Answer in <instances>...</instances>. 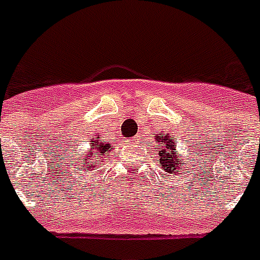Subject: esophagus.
<instances>
[{
  "instance_id": "1",
  "label": "esophagus",
  "mask_w": 260,
  "mask_h": 260,
  "mask_svg": "<svg viewBox=\"0 0 260 260\" xmlns=\"http://www.w3.org/2000/svg\"><path fill=\"white\" fill-rule=\"evenodd\" d=\"M135 142H136V139H131L129 140V143H135Z\"/></svg>"
}]
</instances>
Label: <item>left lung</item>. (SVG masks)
<instances>
[{"label": "left lung", "instance_id": "left-lung-1", "mask_svg": "<svg viewBox=\"0 0 260 260\" xmlns=\"http://www.w3.org/2000/svg\"><path fill=\"white\" fill-rule=\"evenodd\" d=\"M156 142H159V144H160L159 148H156V163L159 165V169H162L166 177H171V175L175 177L178 171H181L182 174H186V170H190V173H194V169H190V167H193V162L187 158V162L189 163H185V160L179 159V156L175 152L177 147H175L174 138H170L169 135H165L162 138H156ZM200 160H201V158L197 156L196 161L200 163ZM187 164L189 165V167L187 166ZM186 166L188 167L186 168ZM196 166H197V164H196ZM196 169H198V173L201 166L196 167Z\"/></svg>", "mask_w": 260, "mask_h": 260}]
</instances>
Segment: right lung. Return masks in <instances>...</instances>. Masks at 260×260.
Returning <instances> with one entry per match:
<instances>
[{"label":"right lung","mask_w":260,"mask_h":260,"mask_svg":"<svg viewBox=\"0 0 260 260\" xmlns=\"http://www.w3.org/2000/svg\"><path fill=\"white\" fill-rule=\"evenodd\" d=\"M89 146L90 150L82 152L81 150L70 151V156H66V170H70V175H74V178H85L87 173H98L102 163L105 162L106 155L112 151L110 142H106L105 139H89Z\"/></svg>","instance_id":"right-lung-1"}]
</instances>
